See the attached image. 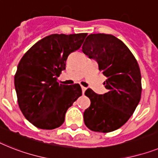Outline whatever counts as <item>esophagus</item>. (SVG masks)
Listing matches in <instances>:
<instances>
[{
	"mask_svg": "<svg viewBox=\"0 0 158 158\" xmlns=\"http://www.w3.org/2000/svg\"><path fill=\"white\" fill-rule=\"evenodd\" d=\"M81 88H82V91H83V94L84 93V92H85V91L86 90H87V87H83V86H82L81 87Z\"/></svg>",
	"mask_w": 158,
	"mask_h": 158,
	"instance_id": "esophagus-1",
	"label": "esophagus"
}]
</instances>
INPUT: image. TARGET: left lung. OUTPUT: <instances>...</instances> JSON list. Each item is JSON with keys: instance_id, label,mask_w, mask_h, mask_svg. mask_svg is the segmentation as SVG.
<instances>
[{"instance_id": "1", "label": "left lung", "mask_w": 158, "mask_h": 158, "mask_svg": "<svg viewBox=\"0 0 158 158\" xmlns=\"http://www.w3.org/2000/svg\"><path fill=\"white\" fill-rule=\"evenodd\" d=\"M83 52L95 59L107 78V93L98 95L90 88L85 95L91 105L83 112L86 126L91 131L109 132L130 118L141 95V75L135 57L124 42L112 34H93L86 38Z\"/></svg>"}]
</instances>
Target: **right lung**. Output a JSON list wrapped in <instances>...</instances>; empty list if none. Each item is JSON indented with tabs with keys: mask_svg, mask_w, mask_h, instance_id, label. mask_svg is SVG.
<instances>
[{
	"mask_svg": "<svg viewBox=\"0 0 158 158\" xmlns=\"http://www.w3.org/2000/svg\"><path fill=\"white\" fill-rule=\"evenodd\" d=\"M87 34H51L36 42L18 63L14 85L19 108L34 126L54 129L65 120L67 109L79 96V84H59L71 52L80 48Z\"/></svg>",
	"mask_w": 158,
	"mask_h": 158,
	"instance_id": "obj_1",
	"label": "right lung"
}]
</instances>
